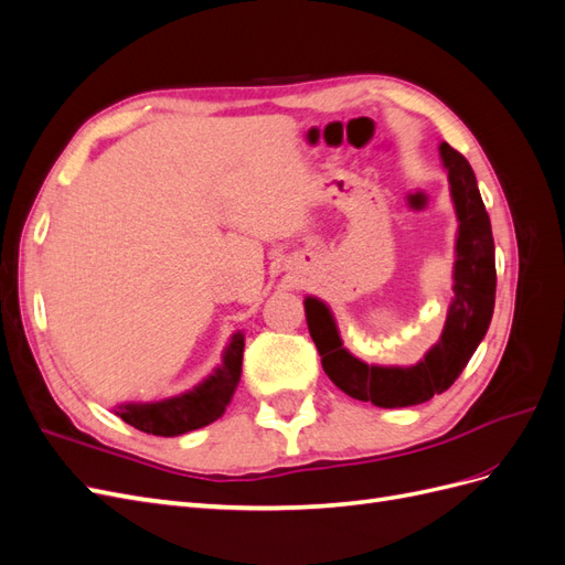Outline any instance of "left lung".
<instances>
[{
	"mask_svg": "<svg viewBox=\"0 0 565 565\" xmlns=\"http://www.w3.org/2000/svg\"><path fill=\"white\" fill-rule=\"evenodd\" d=\"M440 160L448 169L457 212V259L452 303L438 344L413 367L367 365L341 344L328 306L306 297V322L320 353L322 370L347 396L377 407H407L431 401L448 391L481 344L494 309V243L490 216L478 193L473 169L452 146L440 143Z\"/></svg>",
	"mask_w": 565,
	"mask_h": 565,
	"instance_id": "8db88e82",
	"label": "left lung"
}]
</instances>
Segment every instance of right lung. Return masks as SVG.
<instances>
[{
  "mask_svg": "<svg viewBox=\"0 0 565 565\" xmlns=\"http://www.w3.org/2000/svg\"><path fill=\"white\" fill-rule=\"evenodd\" d=\"M243 349L245 337L237 332L233 334L231 344L224 353V363H221L214 370V374H210L200 386L181 393L177 398H167L160 403L119 405L117 415L127 424H131L134 429L152 436H181L216 422L226 413L235 386L241 382Z\"/></svg>",
  "mask_w": 565,
  "mask_h": 565,
  "instance_id": "1",
  "label": "right lung"
}]
</instances>
